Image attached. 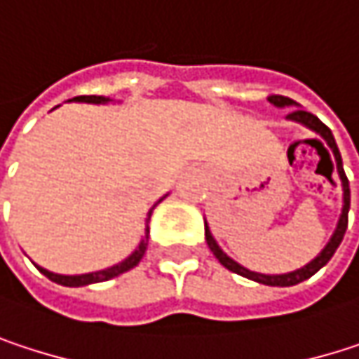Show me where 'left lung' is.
Returning a JSON list of instances; mask_svg holds the SVG:
<instances>
[{
  "label": "left lung",
  "mask_w": 359,
  "mask_h": 359,
  "mask_svg": "<svg viewBox=\"0 0 359 359\" xmlns=\"http://www.w3.org/2000/svg\"><path fill=\"white\" fill-rule=\"evenodd\" d=\"M268 100H270V104H274L276 108H297V106H299V104H295L293 100L283 97V95H270ZM287 118H289V120H295L297 124L308 126V128L314 130V133H318L324 141L328 143V147L332 149L334 160H337V170H339L341 182H343V210H341L337 229H334L330 241L326 243V248H324L310 264H306V266L299 268V270H293V272H287V274H259V272H251L248 268H243L241 264H237L235 259H231L224 251L220 250V245L216 243V239L212 237V233H210V229H208V224H205V241H208V248L212 250V253L218 257V262H220L224 268H229L231 272L241 274V276H245V278H250V280L262 283V285H270V287H291V285L304 283V280H308L310 276H314L323 266H326L328 259L334 255L337 248L341 245L343 237H345V231H347V214H349V180L345 177L343 162H341V154H339V147H337V143H334V137H332L330 128H328L326 124H323L314 114H310V111H306V109H293Z\"/></svg>",
  "instance_id": "obj_1"
}]
</instances>
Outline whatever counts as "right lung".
<instances>
[{
    "label": "right lung",
    "mask_w": 359,
    "mask_h": 359,
    "mask_svg": "<svg viewBox=\"0 0 359 359\" xmlns=\"http://www.w3.org/2000/svg\"><path fill=\"white\" fill-rule=\"evenodd\" d=\"M70 102H83V104H108V102H111V100H109V97H104V95H79V97H74V100H70ZM160 201H162V199H160ZM151 210H154V208H151ZM151 210H149V214H147V220L151 218ZM147 233H149V226H145V237L141 239L139 248L133 251L126 259H122L120 264H116V266H111V268L100 270V272L66 276V274L49 272V270H45V268H41V266H36V268H39V272H43L49 280H53V283H57V285H64V287H85V285H91V283H104V280H109V278H114V276H118V274H122V272H126V270L135 268V266L141 262L143 253H145V250H147Z\"/></svg>",
    "instance_id": "1"
}]
</instances>
